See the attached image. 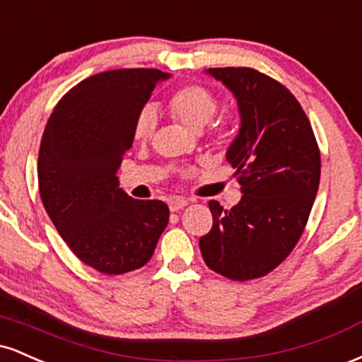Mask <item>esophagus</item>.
I'll return each instance as SVG.
<instances>
[{"label": "esophagus", "mask_w": 362, "mask_h": 362, "mask_svg": "<svg viewBox=\"0 0 362 362\" xmlns=\"http://www.w3.org/2000/svg\"><path fill=\"white\" fill-rule=\"evenodd\" d=\"M187 204H189V201H187V199L175 197V199H172V201L168 202V207H170V211H172V213H177V211L184 209Z\"/></svg>", "instance_id": "1"}]
</instances>
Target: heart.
I'll return each mask as SVG.
<instances>
[{
  "instance_id": "heart-1",
  "label": "heart",
  "mask_w": 362,
  "mask_h": 362,
  "mask_svg": "<svg viewBox=\"0 0 362 362\" xmlns=\"http://www.w3.org/2000/svg\"><path fill=\"white\" fill-rule=\"evenodd\" d=\"M218 109V98L209 88L202 85H187L173 91L172 97L168 98V110L178 122L192 132H201L207 124L211 122L213 115ZM156 117L155 110L146 105L136 115L134 126H132V136L136 141H146L153 134ZM211 138L216 143L226 141L230 134V126H228L226 117H219L211 126Z\"/></svg>"
}]
</instances>
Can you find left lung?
<instances>
[{
    "label": "left lung",
    "mask_w": 362,
    "mask_h": 362,
    "mask_svg": "<svg viewBox=\"0 0 362 362\" xmlns=\"http://www.w3.org/2000/svg\"><path fill=\"white\" fill-rule=\"evenodd\" d=\"M235 95L238 134L226 151L242 185L231 209L209 201L213 228L199 240L202 259L233 281L265 276L301 238L320 185V149L294 95L252 68H211Z\"/></svg>",
    "instance_id": "obj_1"
}]
</instances>
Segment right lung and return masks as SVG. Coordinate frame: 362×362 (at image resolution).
I'll return each instance as SVG.
<instances>
[{"instance_id": "1", "label": "right lung", "mask_w": 362, "mask_h": 362, "mask_svg": "<svg viewBox=\"0 0 362 362\" xmlns=\"http://www.w3.org/2000/svg\"><path fill=\"white\" fill-rule=\"evenodd\" d=\"M168 76L146 68L93 74L57 102L44 129L37 161L42 204L74 255L102 274L148 264L168 224L165 202L129 197L117 177L136 115Z\"/></svg>"}]
</instances>
